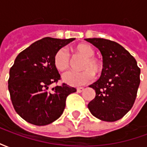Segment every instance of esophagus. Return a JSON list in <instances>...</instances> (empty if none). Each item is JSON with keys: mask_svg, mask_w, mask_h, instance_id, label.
<instances>
[{"mask_svg": "<svg viewBox=\"0 0 147 147\" xmlns=\"http://www.w3.org/2000/svg\"><path fill=\"white\" fill-rule=\"evenodd\" d=\"M83 90H84L83 87H79V88H77V92L81 93L82 91H83Z\"/></svg>", "mask_w": 147, "mask_h": 147, "instance_id": "34e87169", "label": "esophagus"}]
</instances>
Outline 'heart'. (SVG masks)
Here are the masks:
<instances>
[{
	"label": "heart",
	"instance_id": "1",
	"mask_svg": "<svg viewBox=\"0 0 147 147\" xmlns=\"http://www.w3.org/2000/svg\"><path fill=\"white\" fill-rule=\"evenodd\" d=\"M75 50L85 57L81 65L83 71H69L63 76V80L70 86H79L90 83L94 78V73L98 75L102 72L103 66L101 61L94 57V50L88 44H79L75 47ZM53 64L60 71H64L68 68L70 56L66 49L61 48L56 52L53 57Z\"/></svg>",
	"mask_w": 147,
	"mask_h": 147
}]
</instances>
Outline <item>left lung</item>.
Here are the masks:
<instances>
[{
    "label": "left lung",
    "mask_w": 147,
    "mask_h": 147,
    "mask_svg": "<svg viewBox=\"0 0 147 147\" xmlns=\"http://www.w3.org/2000/svg\"><path fill=\"white\" fill-rule=\"evenodd\" d=\"M98 49L103 58L102 76L90 87L96 96L88 109L100 120L113 122L132 108L140 83V68L122 45L105 38H86Z\"/></svg>",
    "instance_id": "1"
}]
</instances>
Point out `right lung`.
Returning <instances> with one entry per match:
<instances>
[{"mask_svg": "<svg viewBox=\"0 0 147 147\" xmlns=\"http://www.w3.org/2000/svg\"><path fill=\"white\" fill-rule=\"evenodd\" d=\"M75 38L40 39L19 53L9 71L8 90L15 110L28 123L43 126L63 113L67 97L76 89L63 83L49 90L61 76L53 57Z\"/></svg>", "mask_w": 147, "mask_h": 147, "instance_id": "right-lung-1", "label": "right lung"}]
</instances>
